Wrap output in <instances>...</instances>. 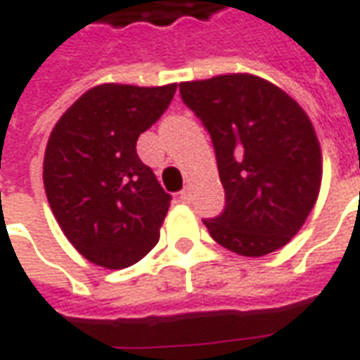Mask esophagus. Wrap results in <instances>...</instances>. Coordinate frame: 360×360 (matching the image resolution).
Returning <instances> with one entry per match:
<instances>
[{
	"label": "esophagus",
	"mask_w": 360,
	"mask_h": 360,
	"mask_svg": "<svg viewBox=\"0 0 360 360\" xmlns=\"http://www.w3.org/2000/svg\"><path fill=\"white\" fill-rule=\"evenodd\" d=\"M180 200H182L184 204H188V202L192 200V192H190V188H184V190L180 192Z\"/></svg>",
	"instance_id": "obj_1"
}]
</instances>
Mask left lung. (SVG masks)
<instances>
[{"mask_svg":"<svg viewBox=\"0 0 360 360\" xmlns=\"http://www.w3.org/2000/svg\"><path fill=\"white\" fill-rule=\"evenodd\" d=\"M180 96L212 135L225 210L204 219L213 241L241 257L282 249L321 186L316 129L286 91L252 74L182 82Z\"/></svg>","mask_w":360,"mask_h":360,"instance_id":"obj_1","label":"left lung"}]
</instances>
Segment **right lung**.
<instances>
[{
    "instance_id": "1",
    "label": "right lung",
    "mask_w": 360,
    "mask_h": 360,
    "mask_svg": "<svg viewBox=\"0 0 360 360\" xmlns=\"http://www.w3.org/2000/svg\"><path fill=\"white\" fill-rule=\"evenodd\" d=\"M174 94L176 84H101L52 129L43 162L46 200L72 247L98 266L127 269L158 243L172 198L141 162L137 139Z\"/></svg>"
}]
</instances>
